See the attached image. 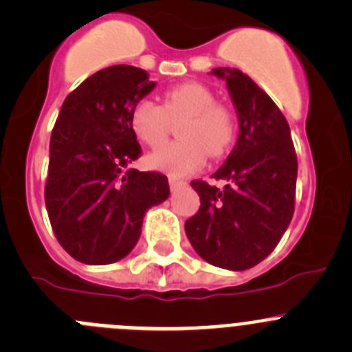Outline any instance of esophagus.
Wrapping results in <instances>:
<instances>
[{"mask_svg":"<svg viewBox=\"0 0 352 352\" xmlns=\"http://www.w3.org/2000/svg\"><path fill=\"white\" fill-rule=\"evenodd\" d=\"M168 184H170V189H172V191H177V189H179V187L186 186V180L177 179V177H170V179H168Z\"/></svg>","mask_w":352,"mask_h":352,"instance_id":"obj_1","label":"esophagus"}]
</instances>
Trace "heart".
<instances>
[{"instance_id":"obj_1","label":"heart","mask_w":352,"mask_h":352,"mask_svg":"<svg viewBox=\"0 0 352 352\" xmlns=\"http://www.w3.org/2000/svg\"><path fill=\"white\" fill-rule=\"evenodd\" d=\"M184 121L179 126L180 140L163 144L147 156L151 168L170 175H189L205 165L208 153L222 156L236 133L231 109L217 104L212 90L201 83L177 85L163 97V104L142 98L130 113V126L137 139L154 147L168 135L170 120Z\"/></svg>"}]
</instances>
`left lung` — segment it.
Segmentation results:
<instances>
[{
  "label": "left lung",
  "mask_w": 352,
  "mask_h": 352,
  "mask_svg": "<svg viewBox=\"0 0 352 352\" xmlns=\"http://www.w3.org/2000/svg\"><path fill=\"white\" fill-rule=\"evenodd\" d=\"M238 111L239 135L224 165L213 173L224 189L192 180L199 210L186 234L201 258L217 267L245 271L264 261L294 217L297 154L290 126L272 98L234 67H217Z\"/></svg>",
  "instance_id": "obj_1"
}]
</instances>
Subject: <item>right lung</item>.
Returning <instances> with one entry per match:
<instances>
[{
  "label": "right lung",
  "instance_id": "right-lung-1",
  "mask_svg": "<svg viewBox=\"0 0 352 352\" xmlns=\"http://www.w3.org/2000/svg\"><path fill=\"white\" fill-rule=\"evenodd\" d=\"M154 87L144 69L111 65L71 91L55 121L45 203L62 248L83 264L126 257L144 213L170 196L163 173L128 168L142 154L130 113Z\"/></svg>",
  "mask_w": 352,
  "mask_h": 352
}]
</instances>
